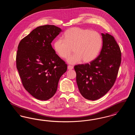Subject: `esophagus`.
Segmentation results:
<instances>
[{
	"label": "esophagus",
	"instance_id": "esophagus-1",
	"mask_svg": "<svg viewBox=\"0 0 135 135\" xmlns=\"http://www.w3.org/2000/svg\"><path fill=\"white\" fill-rule=\"evenodd\" d=\"M73 69V67L72 66H70V65L68 66V70H72Z\"/></svg>",
	"mask_w": 135,
	"mask_h": 135
}]
</instances>
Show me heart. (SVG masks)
<instances>
[{"label": "heart", "instance_id": "heart-1", "mask_svg": "<svg viewBox=\"0 0 135 135\" xmlns=\"http://www.w3.org/2000/svg\"><path fill=\"white\" fill-rule=\"evenodd\" d=\"M102 44V37L98 32L73 27L65 32L63 39L56 40L54 46L58 55L64 59L69 56L72 49L74 54L67 61L69 64H75L81 60L84 63L94 60L100 51Z\"/></svg>", "mask_w": 135, "mask_h": 135}]
</instances>
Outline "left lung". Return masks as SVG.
Masks as SVG:
<instances>
[{
	"label": "left lung",
	"mask_w": 135,
	"mask_h": 135,
	"mask_svg": "<svg viewBox=\"0 0 135 135\" xmlns=\"http://www.w3.org/2000/svg\"><path fill=\"white\" fill-rule=\"evenodd\" d=\"M101 35L103 45L99 56L90 64L74 66L79 90L89 100L100 99L111 89L121 63V51L114 38L108 33Z\"/></svg>",
	"instance_id": "obj_1"
}]
</instances>
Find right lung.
Returning <instances> with one entry per match:
<instances>
[{"label": "right lung", "mask_w": 135, "mask_h": 135, "mask_svg": "<svg viewBox=\"0 0 135 135\" xmlns=\"http://www.w3.org/2000/svg\"><path fill=\"white\" fill-rule=\"evenodd\" d=\"M54 25L39 26L22 39L18 47L17 68L26 90L42 101L55 94L67 65L52 49V40L62 32Z\"/></svg>", "instance_id": "1"}]
</instances>
